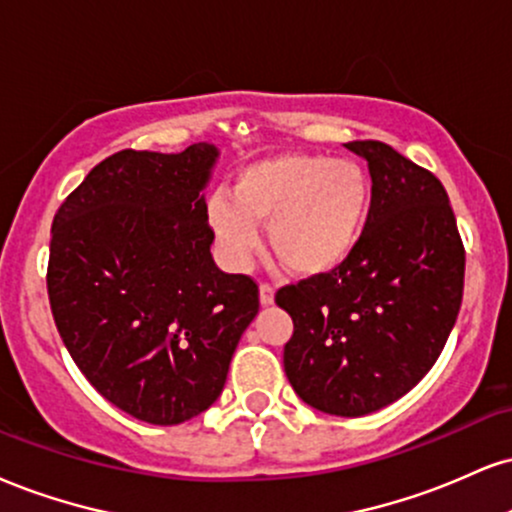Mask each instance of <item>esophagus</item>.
Masks as SVG:
<instances>
[{
  "label": "esophagus",
  "mask_w": 512,
  "mask_h": 512,
  "mask_svg": "<svg viewBox=\"0 0 512 512\" xmlns=\"http://www.w3.org/2000/svg\"><path fill=\"white\" fill-rule=\"evenodd\" d=\"M260 303H262L264 307L274 303V288L269 286V283H262V286H260Z\"/></svg>",
  "instance_id": "34e87169"
}]
</instances>
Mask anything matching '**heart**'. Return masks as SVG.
Listing matches in <instances>:
<instances>
[{
	"label": "heart",
	"mask_w": 512,
	"mask_h": 512,
	"mask_svg": "<svg viewBox=\"0 0 512 512\" xmlns=\"http://www.w3.org/2000/svg\"><path fill=\"white\" fill-rule=\"evenodd\" d=\"M372 186L360 164L281 152L238 169L231 197L212 195L209 226L233 267H245L269 224V248L288 274L312 279L336 272L365 231Z\"/></svg>",
	"instance_id": "obj_1"
}]
</instances>
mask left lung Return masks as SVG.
Returning <instances> with one entry per match:
<instances>
[{
	"label": "left lung",
	"mask_w": 512,
	"mask_h": 512,
	"mask_svg": "<svg viewBox=\"0 0 512 512\" xmlns=\"http://www.w3.org/2000/svg\"><path fill=\"white\" fill-rule=\"evenodd\" d=\"M372 176L360 243L336 272L283 286L293 319L283 369L326 415L362 417L403 398L439 360L463 303L465 250L432 171L379 140H353Z\"/></svg>",
	"instance_id": "left-lung-1"
}]
</instances>
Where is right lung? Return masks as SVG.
Segmentation results:
<instances>
[{
    "label": "right lung",
    "instance_id": "add662e5",
    "mask_svg": "<svg viewBox=\"0 0 512 512\" xmlns=\"http://www.w3.org/2000/svg\"><path fill=\"white\" fill-rule=\"evenodd\" d=\"M219 147L121 150L54 214L47 293L59 336L116 408L159 427L221 396L257 310V283L209 248L205 188Z\"/></svg>",
    "mask_w": 512,
    "mask_h": 512
}]
</instances>
